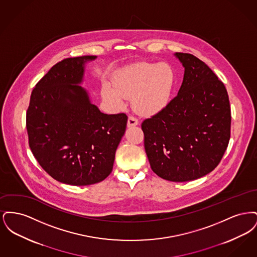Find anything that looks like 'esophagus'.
<instances>
[{"label": "esophagus", "instance_id": "obj_1", "mask_svg": "<svg viewBox=\"0 0 257 257\" xmlns=\"http://www.w3.org/2000/svg\"><path fill=\"white\" fill-rule=\"evenodd\" d=\"M139 124V120L134 117V116H129L128 121H127V126L128 127H134Z\"/></svg>", "mask_w": 257, "mask_h": 257}]
</instances>
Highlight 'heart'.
Returning <instances> with one entry per match:
<instances>
[{"label": "heart", "instance_id": "heart-1", "mask_svg": "<svg viewBox=\"0 0 257 257\" xmlns=\"http://www.w3.org/2000/svg\"><path fill=\"white\" fill-rule=\"evenodd\" d=\"M175 80V72L169 63L139 62L123 68L115 78L114 89L104 86L102 96L119 108L125 98L133 96L135 110L144 115H154L169 105Z\"/></svg>", "mask_w": 257, "mask_h": 257}]
</instances>
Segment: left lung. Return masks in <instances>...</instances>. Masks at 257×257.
I'll use <instances>...</instances> for the list:
<instances>
[{
    "label": "left lung",
    "instance_id": "obj_1",
    "mask_svg": "<svg viewBox=\"0 0 257 257\" xmlns=\"http://www.w3.org/2000/svg\"><path fill=\"white\" fill-rule=\"evenodd\" d=\"M184 77L178 93L142 123L151 170L163 179L186 182L213 171L230 139L228 94L208 66L195 56L175 53Z\"/></svg>",
    "mask_w": 257,
    "mask_h": 257
}]
</instances>
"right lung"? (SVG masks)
Wrapping results in <instances>:
<instances>
[{
    "label": "right lung",
    "mask_w": 257,
    "mask_h": 257,
    "mask_svg": "<svg viewBox=\"0 0 257 257\" xmlns=\"http://www.w3.org/2000/svg\"><path fill=\"white\" fill-rule=\"evenodd\" d=\"M96 58L58 62L31 95L26 117L29 145L42 169L61 183L86 186L107 178L126 130L125 113L101 112L81 86L86 63Z\"/></svg>",
    "instance_id": "obj_1"
}]
</instances>
